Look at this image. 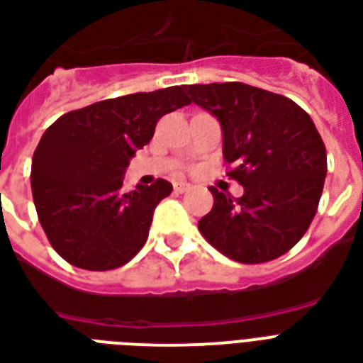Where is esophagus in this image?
Masks as SVG:
<instances>
[{
	"label": "esophagus",
	"instance_id": "esophagus-1",
	"mask_svg": "<svg viewBox=\"0 0 363 363\" xmlns=\"http://www.w3.org/2000/svg\"><path fill=\"white\" fill-rule=\"evenodd\" d=\"M191 189V185L187 182H174V191L176 193H187Z\"/></svg>",
	"mask_w": 363,
	"mask_h": 363
}]
</instances>
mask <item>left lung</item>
Returning <instances> with one entry per match:
<instances>
[{
    "instance_id": "8db88e82",
    "label": "left lung",
    "mask_w": 363,
    "mask_h": 363,
    "mask_svg": "<svg viewBox=\"0 0 363 363\" xmlns=\"http://www.w3.org/2000/svg\"><path fill=\"white\" fill-rule=\"evenodd\" d=\"M191 102L218 117L235 199L212 187L199 231L238 263H267L307 233L324 189L328 157L311 115L294 100L246 83L185 85Z\"/></svg>"
}]
</instances>
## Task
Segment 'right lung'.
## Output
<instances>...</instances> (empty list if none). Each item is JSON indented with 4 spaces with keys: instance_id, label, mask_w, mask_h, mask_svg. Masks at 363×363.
<instances>
[{
    "instance_id": "add662e5",
    "label": "right lung",
    "mask_w": 363,
    "mask_h": 363,
    "mask_svg": "<svg viewBox=\"0 0 363 363\" xmlns=\"http://www.w3.org/2000/svg\"><path fill=\"white\" fill-rule=\"evenodd\" d=\"M191 104L184 86L136 92L74 109L52 123L32 159L39 223L62 259L86 271H111L134 257L153 212L172 184L123 189V174L147 145L162 115Z\"/></svg>"
}]
</instances>
